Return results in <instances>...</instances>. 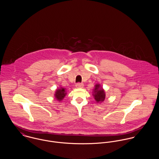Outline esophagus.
Here are the masks:
<instances>
[{
	"mask_svg": "<svg viewBox=\"0 0 159 159\" xmlns=\"http://www.w3.org/2000/svg\"><path fill=\"white\" fill-rule=\"evenodd\" d=\"M83 86H84V84H83V83H77V84H76V87L77 88H83Z\"/></svg>",
	"mask_w": 159,
	"mask_h": 159,
	"instance_id": "esophagus-1",
	"label": "esophagus"
}]
</instances>
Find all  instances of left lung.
<instances>
[{"mask_svg": "<svg viewBox=\"0 0 159 159\" xmlns=\"http://www.w3.org/2000/svg\"><path fill=\"white\" fill-rule=\"evenodd\" d=\"M92 95L95 101L98 103H101L105 100V92L99 84H95Z\"/></svg>", "mask_w": 159, "mask_h": 159, "instance_id": "1", "label": "left lung"}]
</instances>
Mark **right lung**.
<instances>
[{
	"mask_svg": "<svg viewBox=\"0 0 159 159\" xmlns=\"http://www.w3.org/2000/svg\"><path fill=\"white\" fill-rule=\"evenodd\" d=\"M66 89L63 88H61L59 89H57L54 94L55 96V98L58 100V101H61L62 100H63V98H64V97L66 95Z\"/></svg>",
	"mask_w": 159,
	"mask_h": 159,
	"instance_id": "add662e5",
	"label": "right lung"
}]
</instances>
